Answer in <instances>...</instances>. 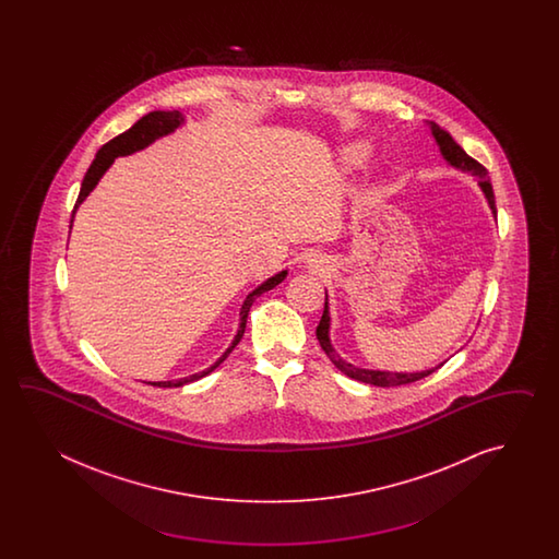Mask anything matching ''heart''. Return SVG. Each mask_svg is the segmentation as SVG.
Instances as JSON below:
<instances>
[{
    "instance_id": "heart-1",
    "label": "heart",
    "mask_w": 559,
    "mask_h": 559,
    "mask_svg": "<svg viewBox=\"0 0 559 559\" xmlns=\"http://www.w3.org/2000/svg\"><path fill=\"white\" fill-rule=\"evenodd\" d=\"M369 147L366 143H349L342 150V162L345 166L357 169L368 162Z\"/></svg>"
}]
</instances>
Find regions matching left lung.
I'll list each match as a JSON object with an SVG mask.
<instances>
[{
  "instance_id": "1",
  "label": "left lung",
  "mask_w": 559,
  "mask_h": 559,
  "mask_svg": "<svg viewBox=\"0 0 559 559\" xmlns=\"http://www.w3.org/2000/svg\"><path fill=\"white\" fill-rule=\"evenodd\" d=\"M429 130H431V135H433V140H436L438 147H440L443 159H445L450 166L455 167V169L465 171V174H472L474 178H477V186H479V190L484 191L487 203H489V210H491V214L496 217V215H498V210H496V195H493V188H491V183H489V179H487L486 167L481 166V164H477L474 157H469V155L465 154L464 150H462V145H457V143L453 142L452 135H450L448 131L441 130L438 123L429 121ZM330 328H332V318H330L328 292H325V308H323V316H321L320 325H318V330H316V335H318V340H320L321 349L332 359L333 366L340 369V371H344L345 376L352 378V380L364 381V383L378 385V388H393V385H404V383L421 380V378H426V376L433 373L440 366H443V364H440L438 368L424 369V371H409V373H407V371H388V369L359 368V366H354V364L345 361L344 357L335 352L332 337H330Z\"/></svg>"
}]
</instances>
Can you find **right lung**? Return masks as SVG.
Here are the masks:
<instances>
[{
    "instance_id": "add662e5",
    "label": "right lung",
    "mask_w": 559,
    "mask_h": 559,
    "mask_svg": "<svg viewBox=\"0 0 559 559\" xmlns=\"http://www.w3.org/2000/svg\"><path fill=\"white\" fill-rule=\"evenodd\" d=\"M183 121H186V118H183L179 111H176V109H174V111H152V114L143 116L140 121H135L130 130L119 133L118 138H114V140H109V142L97 152L94 162H92V166H90L87 174H85L84 181H82V190H80V195H78V202L73 205L72 222H70V224H73V215L78 212V207H80V205L85 202V198L94 191L95 186L99 183V179L104 178V174H106L107 169L111 167V164L116 162V157L135 154V152H140V150H145V147L152 145L155 140L174 133ZM70 229H72V226H70ZM285 275H287V270H282L280 274L272 275L270 280H265L262 285H258V287H255L253 292H250L248 297L243 299V306L239 309L238 333H236L231 345L224 352V356L219 357L214 366L203 369L200 373L181 378V380L147 381V383L157 385V388H181V385H186V383H190V381L200 380L203 376L212 373V371L234 352V347H236V345L239 344V340L243 337L248 313H250L251 304L255 301V297H260L262 294H265V292L274 289L275 285L282 284L285 280Z\"/></svg>"
}]
</instances>
